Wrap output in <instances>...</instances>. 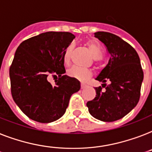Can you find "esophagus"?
<instances>
[{"instance_id":"34e87169","label":"esophagus","mask_w":152,"mask_h":152,"mask_svg":"<svg viewBox=\"0 0 152 152\" xmlns=\"http://www.w3.org/2000/svg\"><path fill=\"white\" fill-rule=\"evenodd\" d=\"M80 87H81V88L84 89V88H86V87H87V84H84V83H81V84H80Z\"/></svg>"}]
</instances>
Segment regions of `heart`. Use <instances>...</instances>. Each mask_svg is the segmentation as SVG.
<instances>
[{"label":"heart","instance_id":"heart-1","mask_svg":"<svg viewBox=\"0 0 152 152\" xmlns=\"http://www.w3.org/2000/svg\"><path fill=\"white\" fill-rule=\"evenodd\" d=\"M86 45L94 59H96V60L101 59L102 56H103V51H102L101 47L99 46V44L89 41V42L86 43ZM72 48H73L72 45H69L65 48V50L63 53V61L64 63L66 65H68L70 63ZM67 73L69 76L82 81L86 80L87 79H88L89 77L91 76V72L90 70L86 69V68H79V67H76V66L69 68L67 72Z\"/></svg>","mask_w":152,"mask_h":152}]
</instances>
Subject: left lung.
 Masks as SVG:
<instances>
[{"label":"left lung","mask_w":152,"mask_h":152,"mask_svg":"<svg viewBox=\"0 0 152 152\" xmlns=\"http://www.w3.org/2000/svg\"><path fill=\"white\" fill-rule=\"evenodd\" d=\"M107 48L110 59L96 80L102 87L96 88V97L87 103L89 113L97 120L113 122L128 114L140 97L143 72L138 53L128 43L107 32H95ZM110 81V84L106 82ZM105 87L104 92L102 88Z\"/></svg>","instance_id":"obj_1"}]
</instances>
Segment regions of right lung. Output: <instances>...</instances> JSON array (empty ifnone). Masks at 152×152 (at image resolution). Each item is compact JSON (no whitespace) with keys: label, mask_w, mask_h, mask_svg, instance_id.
Masks as SVG:
<instances>
[{"label":"right lung","mask_w":152,"mask_h":152,"mask_svg":"<svg viewBox=\"0 0 152 152\" xmlns=\"http://www.w3.org/2000/svg\"><path fill=\"white\" fill-rule=\"evenodd\" d=\"M74 38L71 32H47L18 46L9 68L11 93L20 109L31 120L40 123L57 120L65 113L72 95L80 89L78 80L64 75L63 53ZM50 74L58 76L55 85L48 81Z\"/></svg>","instance_id":"obj_1"}]
</instances>
